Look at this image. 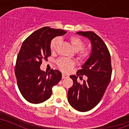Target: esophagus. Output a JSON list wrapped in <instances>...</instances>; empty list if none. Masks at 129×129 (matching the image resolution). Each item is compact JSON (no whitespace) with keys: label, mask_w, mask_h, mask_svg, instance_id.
<instances>
[{"label":"esophagus","mask_w":129,"mask_h":129,"mask_svg":"<svg viewBox=\"0 0 129 129\" xmlns=\"http://www.w3.org/2000/svg\"><path fill=\"white\" fill-rule=\"evenodd\" d=\"M67 78V76L65 75V74H62V79H65V78Z\"/></svg>","instance_id":"34e87169"}]
</instances>
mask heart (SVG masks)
Returning a JSON list of instances; mask_svg holds the SVG:
<instances>
[{
	"label": "heart",
	"instance_id": "b5f03b06",
	"mask_svg": "<svg viewBox=\"0 0 129 129\" xmlns=\"http://www.w3.org/2000/svg\"><path fill=\"white\" fill-rule=\"evenodd\" d=\"M69 41L72 44L73 49L77 51L76 57L80 62H85L90 56V51L87 48H84L85 47V42L81 38L75 35H72L69 38ZM60 43V39L59 38H55L51 40L50 44V49L51 53H54L57 50V47ZM58 69L62 72H69L75 66V62L72 60L67 59L65 58L59 59L56 62Z\"/></svg>",
	"mask_w": 129,
	"mask_h": 129
}]
</instances>
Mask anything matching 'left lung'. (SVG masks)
Masks as SVG:
<instances>
[{
  "instance_id": "left-lung-1",
  "label": "left lung",
  "mask_w": 129,
  "mask_h": 129,
  "mask_svg": "<svg viewBox=\"0 0 129 129\" xmlns=\"http://www.w3.org/2000/svg\"><path fill=\"white\" fill-rule=\"evenodd\" d=\"M77 34L90 40L92 50L82 69L77 72V76H70L73 84L68 91V101L75 110L87 112L100 103L110 83L112 72L111 57L107 46L94 32L79 31ZM83 75L87 77V80L80 84L77 78Z\"/></svg>"
}]
</instances>
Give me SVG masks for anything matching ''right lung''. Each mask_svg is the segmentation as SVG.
Returning a JSON list of instances; mask_svg holds the SVG:
<instances>
[{
	"instance_id": "right-lung-1",
	"label": "right lung",
	"mask_w": 129,
	"mask_h": 129,
	"mask_svg": "<svg viewBox=\"0 0 129 129\" xmlns=\"http://www.w3.org/2000/svg\"><path fill=\"white\" fill-rule=\"evenodd\" d=\"M66 33L45 26L33 33L22 43L14 72L19 89L29 103L39 104L49 99L52 87L61 79L62 74L58 70L51 69L47 73L41 71L40 66L43 60L51 56V40Z\"/></svg>"
}]
</instances>
